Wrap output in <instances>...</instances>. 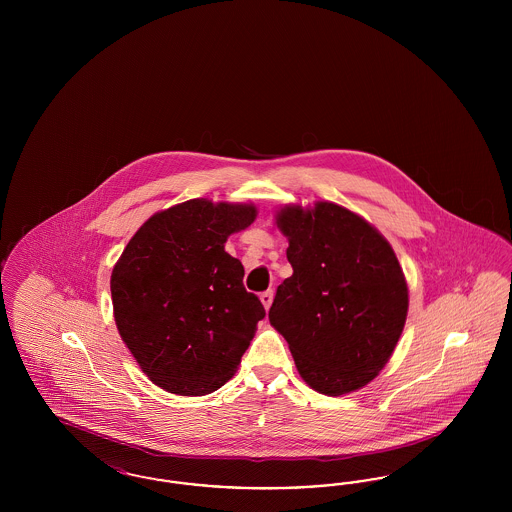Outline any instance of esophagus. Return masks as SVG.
<instances>
[{"instance_id":"esophagus-1","label":"esophagus","mask_w":512,"mask_h":512,"mask_svg":"<svg viewBox=\"0 0 512 512\" xmlns=\"http://www.w3.org/2000/svg\"><path fill=\"white\" fill-rule=\"evenodd\" d=\"M272 295H274L272 290H267V292L261 293V303H263V307H265V309H268V307L272 305Z\"/></svg>"}]
</instances>
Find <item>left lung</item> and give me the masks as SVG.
I'll list each match as a JSON object with an SVG mask.
<instances>
[{
	"label": "left lung",
	"mask_w": 512,
	"mask_h": 512,
	"mask_svg": "<svg viewBox=\"0 0 512 512\" xmlns=\"http://www.w3.org/2000/svg\"><path fill=\"white\" fill-rule=\"evenodd\" d=\"M288 238L286 278L268 311L309 388L338 397L370 384L401 338L409 288L390 242L332 201L274 215Z\"/></svg>",
	"instance_id": "obj_1"
}]
</instances>
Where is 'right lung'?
<instances>
[{"mask_svg": "<svg viewBox=\"0 0 512 512\" xmlns=\"http://www.w3.org/2000/svg\"><path fill=\"white\" fill-rule=\"evenodd\" d=\"M255 219L253 203L190 199L151 215L115 263L117 330L161 390L207 395L236 374L265 307L224 244Z\"/></svg>", "mask_w": 512, "mask_h": 512, "instance_id": "add662e5", "label": "right lung"}]
</instances>
